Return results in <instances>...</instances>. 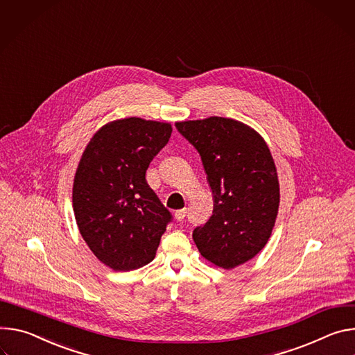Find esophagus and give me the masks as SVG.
<instances>
[{
    "label": "esophagus",
    "mask_w": 355,
    "mask_h": 355,
    "mask_svg": "<svg viewBox=\"0 0 355 355\" xmlns=\"http://www.w3.org/2000/svg\"><path fill=\"white\" fill-rule=\"evenodd\" d=\"M184 217H186V209L176 210V213H175V220H176V221H183Z\"/></svg>",
    "instance_id": "obj_1"
}]
</instances>
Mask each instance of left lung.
Segmentation results:
<instances>
[{
  "label": "left lung",
  "instance_id": "obj_1",
  "mask_svg": "<svg viewBox=\"0 0 355 355\" xmlns=\"http://www.w3.org/2000/svg\"><path fill=\"white\" fill-rule=\"evenodd\" d=\"M199 152L214 210L193 240L200 254L224 269L254 258L268 243L279 207V182L270 150L248 125L223 116L176 123Z\"/></svg>",
  "mask_w": 355,
  "mask_h": 355
}]
</instances>
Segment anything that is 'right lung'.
Returning <instances> with one entry per match:
<instances>
[{
    "label": "right lung",
    "instance_id": "1",
    "mask_svg": "<svg viewBox=\"0 0 355 355\" xmlns=\"http://www.w3.org/2000/svg\"><path fill=\"white\" fill-rule=\"evenodd\" d=\"M171 134V124L124 118L100 128L83 152L73 183L76 223L114 270L149 263L173 218L145 179Z\"/></svg>",
    "mask_w": 355,
    "mask_h": 355
}]
</instances>
